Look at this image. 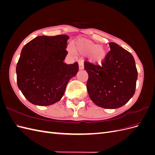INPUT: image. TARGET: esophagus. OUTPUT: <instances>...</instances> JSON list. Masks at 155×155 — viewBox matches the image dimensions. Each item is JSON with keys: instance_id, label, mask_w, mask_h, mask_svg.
Wrapping results in <instances>:
<instances>
[{"instance_id": "1", "label": "esophagus", "mask_w": 155, "mask_h": 155, "mask_svg": "<svg viewBox=\"0 0 155 155\" xmlns=\"http://www.w3.org/2000/svg\"><path fill=\"white\" fill-rule=\"evenodd\" d=\"M79 69L83 70V63L82 61L79 62Z\"/></svg>"}]
</instances>
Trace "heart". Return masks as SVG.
<instances>
[{
  "label": "heart",
  "instance_id": "obj_1",
  "mask_svg": "<svg viewBox=\"0 0 155 155\" xmlns=\"http://www.w3.org/2000/svg\"><path fill=\"white\" fill-rule=\"evenodd\" d=\"M75 47L78 54L84 56H88L91 51L93 52L96 50V55L91 54L89 55L90 61L93 64H100L106 58V50L100 45L93 43L91 41L84 39H79L75 43ZM68 50L70 52L74 53V50L72 47H68Z\"/></svg>",
  "mask_w": 155,
  "mask_h": 155
}]
</instances>
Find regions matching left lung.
Returning a JSON list of instances; mask_svg holds the SVG:
<instances>
[{"label":"left lung","mask_w":155,"mask_h":155,"mask_svg":"<svg viewBox=\"0 0 155 155\" xmlns=\"http://www.w3.org/2000/svg\"><path fill=\"white\" fill-rule=\"evenodd\" d=\"M110 50L100 65L85 62L88 74L87 88L94 104L105 109H118L135 92L138 78L133 56L118 45L109 43Z\"/></svg>","instance_id":"left-lung-1"}]
</instances>
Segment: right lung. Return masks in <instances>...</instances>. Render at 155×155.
Returning <instances> with one entry per match:
<instances>
[{"label": "right lung", "instance_id": "right-lung-1", "mask_svg": "<svg viewBox=\"0 0 155 155\" xmlns=\"http://www.w3.org/2000/svg\"><path fill=\"white\" fill-rule=\"evenodd\" d=\"M68 39L67 35H41L22 48L16 67L17 85L32 104L48 106L59 101L77 74V62H63Z\"/></svg>", "mask_w": 155, "mask_h": 155}]
</instances>
